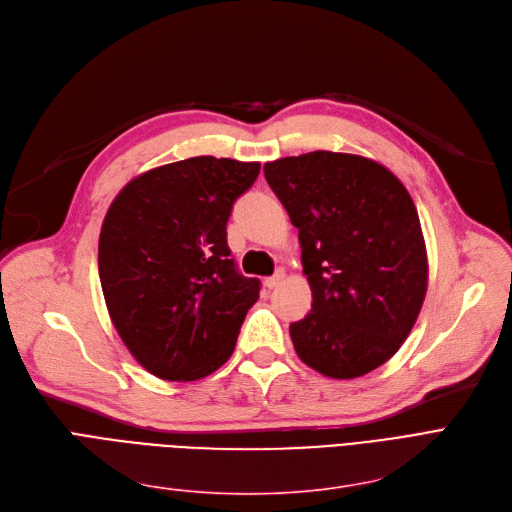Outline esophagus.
<instances>
[{"label":"esophagus","mask_w":512,"mask_h":512,"mask_svg":"<svg viewBox=\"0 0 512 512\" xmlns=\"http://www.w3.org/2000/svg\"><path fill=\"white\" fill-rule=\"evenodd\" d=\"M283 279H285V273H283V271H277L273 277L266 279V287H269V289H275Z\"/></svg>","instance_id":"1"}]
</instances>
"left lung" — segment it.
<instances>
[{"label":"left lung","mask_w":512,"mask_h":512,"mask_svg":"<svg viewBox=\"0 0 512 512\" xmlns=\"http://www.w3.org/2000/svg\"><path fill=\"white\" fill-rule=\"evenodd\" d=\"M298 227L312 308L289 325L302 362L331 379L362 377L392 358L427 294V250L410 193L383 164L308 152L264 164Z\"/></svg>","instance_id":"1"}]
</instances>
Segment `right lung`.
Instances as JSON below:
<instances>
[{"label": "right lung", "mask_w": 512, "mask_h": 512, "mask_svg": "<svg viewBox=\"0 0 512 512\" xmlns=\"http://www.w3.org/2000/svg\"><path fill=\"white\" fill-rule=\"evenodd\" d=\"M258 162L196 156L129 181L108 208L97 266L110 319L145 371L196 381L229 360L260 281L227 246Z\"/></svg>", "instance_id": "1"}]
</instances>
